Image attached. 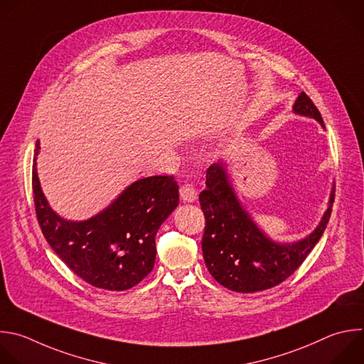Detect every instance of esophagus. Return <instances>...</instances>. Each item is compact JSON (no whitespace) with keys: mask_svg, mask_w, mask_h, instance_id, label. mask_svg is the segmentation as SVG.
Here are the masks:
<instances>
[{"mask_svg":"<svg viewBox=\"0 0 364 364\" xmlns=\"http://www.w3.org/2000/svg\"><path fill=\"white\" fill-rule=\"evenodd\" d=\"M180 197L184 203H194L197 200V190L194 187V184H183L180 187Z\"/></svg>","mask_w":364,"mask_h":364,"instance_id":"esophagus-1","label":"esophagus"}]
</instances>
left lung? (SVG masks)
<instances>
[{
    "mask_svg": "<svg viewBox=\"0 0 364 364\" xmlns=\"http://www.w3.org/2000/svg\"><path fill=\"white\" fill-rule=\"evenodd\" d=\"M293 111L314 118L324 129L320 111L306 92H300ZM334 184L318 225L294 243H277L266 235L241 205L223 161L208 167L200 205L205 217L201 249L210 274L228 290L255 293L267 290L290 277L318 243L334 201Z\"/></svg>",
    "mask_w": 364,
    "mask_h": 364,
    "instance_id": "obj_1",
    "label": "left lung"
}]
</instances>
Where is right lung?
<instances>
[{
  "label": "right lung",
  "instance_id": "add662e5",
  "mask_svg": "<svg viewBox=\"0 0 364 364\" xmlns=\"http://www.w3.org/2000/svg\"><path fill=\"white\" fill-rule=\"evenodd\" d=\"M36 144L33 191L41 231L55 255L85 283L111 291L139 284L154 267L156 234L178 205L173 176L134 181L107 208L84 221L60 217L48 204L37 174Z\"/></svg>",
  "mask_w": 364,
  "mask_h": 364
}]
</instances>
